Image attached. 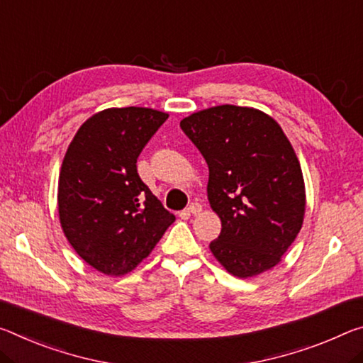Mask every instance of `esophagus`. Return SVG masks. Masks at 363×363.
Here are the masks:
<instances>
[{"label": "esophagus", "instance_id": "esophagus-1", "mask_svg": "<svg viewBox=\"0 0 363 363\" xmlns=\"http://www.w3.org/2000/svg\"><path fill=\"white\" fill-rule=\"evenodd\" d=\"M187 211L192 213V215H199V213L202 211V205H200L199 202H192L191 205L187 206Z\"/></svg>", "mask_w": 363, "mask_h": 363}]
</instances>
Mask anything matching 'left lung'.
Instances as JSON below:
<instances>
[{
    "instance_id": "left-lung-1",
    "label": "left lung",
    "mask_w": 363,
    "mask_h": 363,
    "mask_svg": "<svg viewBox=\"0 0 363 363\" xmlns=\"http://www.w3.org/2000/svg\"><path fill=\"white\" fill-rule=\"evenodd\" d=\"M181 129L208 164V200L221 220L210 250L238 278L281 262L306 213L301 163L283 129L260 109L221 105L194 113Z\"/></svg>"
}]
</instances>
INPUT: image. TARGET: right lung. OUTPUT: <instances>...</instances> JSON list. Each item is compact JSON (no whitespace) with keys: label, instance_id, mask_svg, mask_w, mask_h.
I'll list each match as a JSON object with an SVG mask.
<instances>
[{"label":"right lung","instance_id":"obj_1","mask_svg":"<svg viewBox=\"0 0 363 363\" xmlns=\"http://www.w3.org/2000/svg\"><path fill=\"white\" fill-rule=\"evenodd\" d=\"M166 119L152 108H108L80 125L62 160L61 228L101 273L132 272L176 220L137 172V158Z\"/></svg>","mask_w":363,"mask_h":363}]
</instances>
